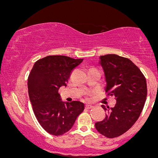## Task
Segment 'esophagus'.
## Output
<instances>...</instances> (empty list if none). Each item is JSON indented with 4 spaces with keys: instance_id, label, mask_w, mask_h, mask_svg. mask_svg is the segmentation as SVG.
<instances>
[{
    "instance_id": "1",
    "label": "esophagus",
    "mask_w": 158,
    "mask_h": 158,
    "mask_svg": "<svg viewBox=\"0 0 158 158\" xmlns=\"http://www.w3.org/2000/svg\"><path fill=\"white\" fill-rule=\"evenodd\" d=\"M93 107L92 106H90V105H86L85 106V108L86 109H91Z\"/></svg>"
}]
</instances>
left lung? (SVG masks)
Here are the masks:
<instances>
[{"mask_svg":"<svg viewBox=\"0 0 158 158\" xmlns=\"http://www.w3.org/2000/svg\"><path fill=\"white\" fill-rule=\"evenodd\" d=\"M100 59L107 83L106 92L117 102L111 108L102 105L107 113L95 126L102 135L114 138L127 132L140 117L147 97V83L140 70L128 58L107 54Z\"/></svg>","mask_w":158,"mask_h":158,"instance_id":"1","label":"left lung"}]
</instances>
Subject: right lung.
<instances>
[{"mask_svg": "<svg viewBox=\"0 0 158 158\" xmlns=\"http://www.w3.org/2000/svg\"><path fill=\"white\" fill-rule=\"evenodd\" d=\"M83 60L65 56H46L36 61L30 73L28 95L34 114L43 128L52 135L69 131L84 110L83 102H63L58 93Z\"/></svg>", "mask_w": 158, "mask_h": 158, "instance_id": "obj_1", "label": "right lung"}]
</instances>
